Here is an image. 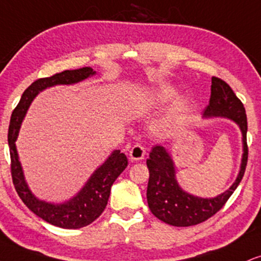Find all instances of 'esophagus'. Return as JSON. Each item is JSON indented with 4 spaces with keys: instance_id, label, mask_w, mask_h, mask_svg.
<instances>
[{
    "instance_id": "1",
    "label": "esophagus",
    "mask_w": 261,
    "mask_h": 261,
    "mask_svg": "<svg viewBox=\"0 0 261 261\" xmlns=\"http://www.w3.org/2000/svg\"><path fill=\"white\" fill-rule=\"evenodd\" d=\"M146 155V148L141 144H135V146L130 150V159L134 162L142 161Z\"/></svg>"
}]
</instances>
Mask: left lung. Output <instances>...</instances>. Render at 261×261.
<instances>
[{
  "mask_svg": "<svg viewBox=\"0 0 261 261\" xmlns=\"http://www.w3.org/2000/svg\"><path fill=\"white\" fill-rule=\"evenodd\" d=\"M203 118H225L236 122L242 134L241 166L238 175L228 190L212 198L194 196L178 185L176 169L170 153L165 147H152L147 166L149 170L147 202L152 214L165 224L187 227L208 220L220 210L236 190L246 171L248 161L246 109L225 81L212 77L209 105L203 111Z\"/></svg>",
  "mask_w": 261,
  "mask_h": 261,
  "instance_id": "8db88e82",
  "label": "left lung"
}]
</instances>
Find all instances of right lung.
Returning a JSON list of instances; mask_svg holds the SVG:
<instances>
[{"instance_id": "1", "label": "right lung", "mask_w": 261, "mask_h": 261, "mask_svg": "<svg viewBox=\"0 0 261 261\" xmlns=\"http://www.w3.org/2000/svg\"><path fill=\"white\" fill-rule=\"evenodd\" d=\"M93 75H96V71H93L92 68L86 67L76 69V70H64L51 77H43V79L34 81L24 91L17 108L12 113L8 128L12 178H13L18 196L20 197L25 205L42 220L57 227L68 228V230L81 228L90 225L102 214L108 203L112 185L127 166L126 155L120 153L119 149L113 150L105 163L92 172L86 184L74 197L65 202L53 203L37 198L35 194L31 192L29 185L25 180L15 141L18 139L21 122L27 115L28 109L40 92L57 85H74L81 83Z\"/></svg>"}]
</instances>
